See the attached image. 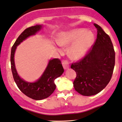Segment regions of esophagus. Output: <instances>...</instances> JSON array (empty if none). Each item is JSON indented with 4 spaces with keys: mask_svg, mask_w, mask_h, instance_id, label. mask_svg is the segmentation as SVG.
<instances>
[{
    "mask_svg": "<svg viewBox=\"0 0 122 122\" xmlns=\"http://www.w3.org/2000/svg\"><path fill=\"white\" fill-rule=\"evenodd\" d=\"M62 65H63V68L65 69V70H67V69H68L69 68V63L67 60H65V61H63Z\"/></svg>",
    "mask_w": 122,
    "mask_h": 122,
    "instance_id": "34e87169",
    "label": "esophagus"
}]
</instances>
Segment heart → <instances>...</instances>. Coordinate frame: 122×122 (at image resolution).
<instances>
[{"instance_id":"obj_1","label":"heart","mask_w":122,"mask_h":122,"mask_svg":"<svg viewBox=\"0 0 122 122\" xmlns=\"http://www.w3.org/2000/svg\"><path fill=\"white\" fill-rule=\"evenodd\" d=\"M94 40V34L86 29H75L64 33L59 38V45L66 46L74 44L69 49V54L75 60L82 58L87 53Z\"/></svg>"}]
</instances>
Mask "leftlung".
Masks as SVG:
<instances>
[{
    "label": "left lung",
    "instance_id": "left-lung-1",
    "mask_svg": "<svg viewBox=\"0 0 122 122\" xmlns=\"http://www.w3.org/2000/svg\"><path fill=\"white\" fill-rule=\"evenodd\" d=\"M97 38L94 45L80 61L71 68L76 72L73 82L77 92L84 96L95 95L108 85L113 74L115 53L111 38L98 24Z\"/></svg>",
    "mask_w": 122,
    "mask_h": 122
}]
</instances>
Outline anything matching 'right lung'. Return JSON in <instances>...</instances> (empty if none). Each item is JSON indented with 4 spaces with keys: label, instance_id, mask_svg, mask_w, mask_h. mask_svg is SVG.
Masks as SVG:
<instances>
[{
    "label": "right lung",
    "instance_id": "add662e5",
    "mask_svg": "<svg viewBox=\"0 0 122 122\" xmlns=\"http://www.w3.org/2000/svg\"><path fill=\"white\" fill-rule=\"evenodd\" d=\"M42 28V25H36L25 30L19 35L11 48L10 56L11 69L14 81L23 94L35 100H41L50 96L56 88L55 80L61 76L64 72L61 61L59 59H53L49 60L45 71L36 81H25L18 74L14 58L17 46L27 38L36 34Z\"/></svg>",
    "mask_w": 122,
    "mask_h": 122
}]
</instances>
